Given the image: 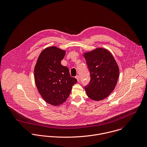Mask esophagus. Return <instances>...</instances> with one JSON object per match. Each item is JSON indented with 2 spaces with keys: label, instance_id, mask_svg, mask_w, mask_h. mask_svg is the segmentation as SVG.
I'll return each instance as SVG.
<instances>
[{
  "label": "esophagus",
  "instance_id": "1",
  "mask_svg": "<svg viewBox=\"0 0 147 147\" xmlns=\"http://www.w3.org/2000/svg\"><path fill=\"white\" fill-rule=\"evenodd\" d=\"M76 79H77V80H78V82L80 81V77H79V76H78V75L76 76Z\"/></svg>",
  "mask_w": 147,
  "mask_h": 147
}]
</instances>
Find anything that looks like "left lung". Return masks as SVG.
I'll return each instance as SVG.
<instances>
[{
	"label": "left lung",
	"mask_w": 147,
	"mask_h": 147,
	"mask_svg": "<svg viewBox=\"0 0 147 147\" xmlns=\"http://www.w3.org/2000/svg\"><path fill=\"white\" fill-rule=\"evenodd\" d=\"M90 74L89 84L85 86L89 98L101 101L114 89L119 76V69L111 53L98 47L83 55Z\"/></svg>",
	"instance_id": "8db88e82"
}]
</instances>
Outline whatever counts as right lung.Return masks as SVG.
<instances>
[{"instance_id":"1","label":"right lung","mask_w":147,"mask_h":147,"mask_svg":"<svg viewBox=\"0 0 147 147\" xmlns=\"http://www.w3.org/2000/svg\"><path fill=\"white\" fill-rule=\"evenodd\" d=\"M65 51L48 47L40 54L34 67V80L42 98L48 104L59 106L68 97L77 80L71 77L68 68L61 64Z\"/></svg>"}]
</instances>
